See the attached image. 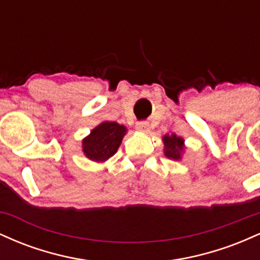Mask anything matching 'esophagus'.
I'll return each mask as SVG.
<instances>
[{"label":"esophagus","mask_w":260,"mask_h":260,"mask_svg":"<svg viewBox=\"0 0 260 260\" xmlns=\"http://www.w3.org/2000/svg\"><path fill=\"white\" fill-rule=\"evenodd\" d=\"M136 128H137V129H138V131H140V132H145V133H148L149 129H150V128H149V123H148V122H144V121L137 122Z\"/></svg>","instance_id":"obj_1"}]
</instances>
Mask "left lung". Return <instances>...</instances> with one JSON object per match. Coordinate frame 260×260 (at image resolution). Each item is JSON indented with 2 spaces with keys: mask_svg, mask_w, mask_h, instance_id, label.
I'll list each match as a JSON object with an SVG mask.
<instances>
[{
  "mask_svg": "<svg viewBox=\"0 0 260 260\" xmlns=\"http://www.w3.org/2000/svg\"><path fill=\"white\" fill-rule=\"evenodd\" d=\"M162 143H164V154L166 157L171 160H181L182 155L184 153V139L181 137L176 136L175 133H172L171 136L165 134L162 137Z\"/></svg>",
  "mask_w": 260,
  "mask_h": 260,
  "instance_id": "obj_1",
  "label": "left lung"
}]
</instances>
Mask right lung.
Returning <instances> with one entry per match:
<instances>
[{
  "mask_svg": "<svg viewBox=\"0 0 260 260\" xmlns=\"http://www.w3.org/2000/svg\"><path fill=\"white\" fill-rule=\"evenodd\" d=\"M126 133L127 128L123 124L110 121L101 122L82 140L83 153L94 162H105L116 154Z\"/></svg>",
  "mask_w": 260,
  "mask_h": 260,
  "instance_id": "1",
  "label": "right lung"
}]
</instances>
